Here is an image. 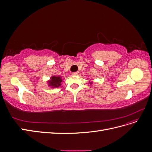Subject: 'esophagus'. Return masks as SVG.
<instances>
[{"instance_id": "obj_1", "label": "esophagus", "mask_w": 152, "mask_h": 152, "mask_svg": "<svg viewBox=\"0 0 152 152\" xmlns=\"http://www.w3.org/2000/svg\"><path fill=\"white\" fill-rule=\"evenodd\" d=\"M78 74H79V72H73V73H72V75H74V76L78 75Z\"/></svg>"}]
</instances>
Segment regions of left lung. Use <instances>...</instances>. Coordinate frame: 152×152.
Masks as SVG:
<instances>
[{"mask_svg": "<svg viewBox=\"0 0 152 152\" xmlns=\"http://www.w3.org/2000/svg\"><path fill=\"white\" fill-rule=\"evenodd\" d=\"M93 81H91L90 82H89V84L91 85V84H93Z\"/></svg>", "mask_w": 152, "mask_h": 152, "instance_id": "8db88e82", "label": "left lung"}]
</instances>
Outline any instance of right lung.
Returning <instances> with one entry per match:
<instances>
[{
	"label": "right lung",
	"mask_w": 152,
	"mask_h": 152,
	"mask_svg": "<svg viewBox=\"0 0 152 152\" xmlns=\"http://www.w3.org/2000/svg\"><path fill=\"white\" fill-rule=\"evenodd\" d=\"M62 82V77L59 75H53L50 77V79L47 81L48 85L50 88H57L60 87Z\"/></svg>",
	"instance_id": "right-lung-1"
}]
</instances>
